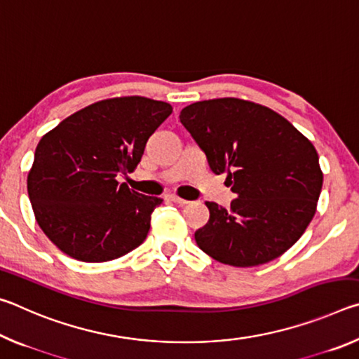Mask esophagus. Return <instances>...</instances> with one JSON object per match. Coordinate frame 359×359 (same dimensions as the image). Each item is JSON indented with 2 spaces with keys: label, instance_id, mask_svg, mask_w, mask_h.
I'll return each mask as SVG.
<instances>
[{
  "label": "esophagus",
  "instance_id": "1",
  "mask_svg": "<svg viewBox=\"0 0 359 359\" xmlns=\"http://www.w3.org/2000/svg\"><path fill=\"white\" fill-rule=\"evenodd\" d=\"M168 198L171 199L172 203H175V204H180V205H185V204L190 203V201H187V199H182V198H179V196H175V194H169Z\"/></svg>",
  "mask_w": 359,
  "mask_h": 359
}]
</instances>
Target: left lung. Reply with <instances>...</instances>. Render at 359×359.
Masks as SVG:
<instances>
[{
  "instance_id": "1",
  "label": "left lung",
  "mask_w": 359,
  "mask_h": 359,
  "mask_svg": "<svg viewBox=\"0 0 359 359\" xmlns=\"http://www.w3.org/2000/svg\"><path fill=\"white\" fill-rule=\"evenodd\" d=\"M180 121L238 194L228 210L205 203L210 218L194 233L198 247L238 267L283 255L317 210L323 172L312 142L272 109L238 98L193 102Z\"/></svg>"
}]
</instances>
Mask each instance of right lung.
<instances>
[{
    "label": "right lung",
    "mask_w": 359,
    "mask_h": 359,
    "mask_svg": "<svg viewBox=\"0 0 359 359\" xmlns=\"http://www.w3.org/2000/svg\"><path fill=\"white\" fill-rule=\"evenodd\" d=\"M172 112L144 96L98 101L42 136L28 172L36 220L63 253L102 263L135 250L147 238L150 215L163 203L120 184L145 144Z\"/></svg>",
    "instance_id": "add662e5"
}]
</instances>
